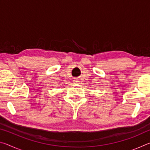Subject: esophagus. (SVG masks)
Instances as JSON below:
<instances>
[{"label": "esophagus", "instance_id": "1", "mask_svg": "<svg viewBox=\"0 0 150 150\" xmlns=\"http://www.w3.org/2000/svg\"><path fill=\"white\" fill-rule=\"evenodd\" d=\"M74 82H75V83H77V82H78V81H77L76 80H75V81H74Z\"/></svg>", "mask_w": 150, "mask_h": 150}]
</instances>
